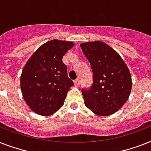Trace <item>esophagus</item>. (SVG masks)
Segmentation results:
<instances>
[{"label": "esophagus", "mask_w": 151, "mask_h": 151, "mask_svg": "<svg viewBox=\"0 0 151 151\" xmlns=\"http://www.w3.org/2000/svg\"><path fill=\"white\" fill-rule=\"evenodd\" d=\"M73 83H74V85L78 87V86H79V85H80L81 81H80V80H79V79H76V80L73 81Z\"/></svg>", "instance_id": "esophagus-1"}]
</instances>
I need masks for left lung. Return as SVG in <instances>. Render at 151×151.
<instances>
[{
  "mask_svg": "<svg viewBox=\"0 0 151 151\" xmlns=\"http://www.w3.org/2000/svg\"><path fill=\"white\" fill-rule=\"evenodd\" d=\"M80 46L93 73L92 86L81 89L85 106L99 116L113 114L122 107L131 92L129 69L118 53L102 41Z\"/></svg>",
  "mask_w": 151,
  "mask_h": 151,
  "instance_id": "1",
  "label": "left lung"
}]
</instances>
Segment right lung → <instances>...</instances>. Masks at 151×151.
<instances>
[{
  "instance_id": "add662e5",
  "label": "right lung",
  "mask_w": 151,
  "mask_h": 151,
  "mask_svg": "<svg viewBox=\"0 0 151 151\" xmlns=\"http://www.w3.org/2000/svg\"><path fill=\"white\" fill-rule=\"evenodd\" d=\"M73 45L70 41L52 40L34 52L24 66L20 78L22 94L36 114L48 116L63 105L73 82L63 57Z\"/></svg>"
}]
</instances>
